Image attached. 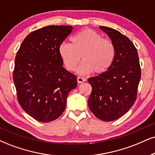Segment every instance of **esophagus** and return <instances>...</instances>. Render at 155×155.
Here are the masks:
<instances>
[{
	"label": "esophagus",
	"mask_w": 155,
	"mask_h": 155,
	"mask_svg": "<svg viewBox=\"0 0 155 155\" xmlns=\"http://www.w3.org/2000/svg\"><path fill=\"white\" fill-rule=\"evenodd\" d=\"M85 80L82 77H78V78H77V81H78V83H83V82H85Z\"/></svg>",
	"instance_id": "obj_1"
}]
</instances>
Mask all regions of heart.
Listing matches in <instances>:
<instances>
[{
    "label": "heart",
    "instance_id": "1",
    "mask_svg": "<svg viewBox=\"0 0 155 155\" xmlns=\"http://www.w3.org/2000/svg\"><path fill=\"white\" fill-rule=\"evenodd\" d=\"M72 44L62 43L59 47V54L64 65L69 71L78 68L80 74L94 71L101 74L108 70L115 57V47L110 40L104 39L94 30L84 29L71 38Z\"/></svg>",
    "mask_w": 155,
    "mask_h": 155
}]
</instances>
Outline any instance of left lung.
<instances>
[{"mask_svg": "<svg viewBox=\"0 0 155 155\" xmlns=\"http://www.w3.org/2000/svg\"><path fill=\"white\" fill-rule=\"evenodd\" d=\"M115 47V57L108 70L88 78L92 93L91 111L99 119L112 121L123 116L137 99L141 78L138 52L129 38L114 28L100 26Z\"/></svg>", "mask_w": 155, "mask_h": 155, "instance_id": "1", "label": "left lung"}]
</instances>
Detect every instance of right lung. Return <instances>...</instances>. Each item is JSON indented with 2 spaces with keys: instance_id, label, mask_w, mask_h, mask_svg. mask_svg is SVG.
I'll use <instances>...</instances> for the list:
<instances>
[{
  "instance_id": "add662e5",
  "label": "right lung",
  "mask_w": 155,
  "mask_h": 155,
  "mask_svg": "<svg viewBox=\"0 0 155 155\" xmlns=\"http://www.w3.org/2000/svg\"><path fill=\"white\" fill-rule=\"evenodd\" d=\"M72 26H48L25 38L15 59L13 79L21 108L38 121L47 123L65 109L77 77L63 68L59 47Z\"/></svg>"
}]
</instances>
